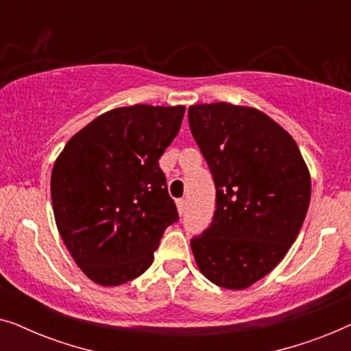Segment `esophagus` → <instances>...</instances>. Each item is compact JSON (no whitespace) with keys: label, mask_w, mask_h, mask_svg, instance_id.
<instances>
[{"label":"esophagus","mask_w":351,"mask_h":351,"mask_svg":"<svg viewBox=\"0 0 351 351\" xmlns=\"http://www.w3.org/2000/svg\"><path fill=\"white\" fill-rule=\"evenodd\" d=\"M176 204H177V210H179V214L184 215L185 210H186V201L185 199H177Z\"/></svg>","instance_id":"34e87169"}]
</instances>
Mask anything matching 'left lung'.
<instances>
[{
    "label": "left lung",
    "mask_w": 351,
    "mask_h": 351,
    "mask_svg": "<svg viewBox=\"0 0 351 351\" xmlns=\"http://www.w3.org/2000/svg\"><path fill=\"white\" fill-rule=\"evenodd\" d=\"M189 123L215 185L213 222L190 241L196 265L214 285L246 289L295 241L310 204L308 167L294 138L257 108L191 105Z\"/></svg>",
    "instance_id": "8db88e82"
}]
</instances>
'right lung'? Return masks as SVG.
I'll return each mask as SVG.
<instances>
[{
  "instance_id": "1",
  "label": "right lung",
  "mask_w": 351,
  "mask_h": 351,
  "mask_svg": "<svg viewBox=\"0 0 351 351\" xmlns=\"http://www.w3.org/2000/svg\"><path fill=\"white\" fill-rule=\"evenodd\" d=\"M185 107L131 105L76 132L51 176L57 228L86 276L119 286L153 262L179 220L158 160L179 132Z\"/></svg>"
}]
</instances>
